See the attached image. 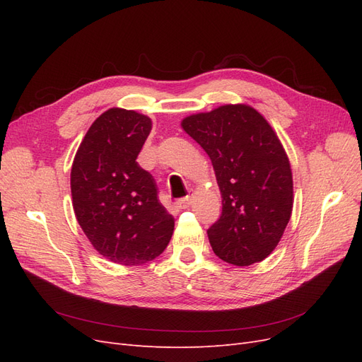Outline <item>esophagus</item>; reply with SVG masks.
I'll return each mask as SVG.
<instances>
[{"instance_id":"1","label":"esophagus","mask_w":362,"mask_h":362,"mask_svg":"<svg viewBox=\"0 0 362 362\" xmlns=\"http://www.w3.org/2000/svg\"><path fill=\"white\" fill-rule=\"evenodd\" d=\"M190 204H192L190 196H185V198H181V199L177 201V208H178V210H187Z\"/></svg>"}]
</instances>
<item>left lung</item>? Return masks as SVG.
Here are the masks:
<instances>
[{
	"label": "left lung",
	"instance_id": "obj_1",
	"mask_svg": "<svg viewBox=\"0 0 362 362\" xmlns=\"http://www.w3.org/2000/svg\"><path fill=\"white\" fill-rule=\"evenodd\" d=\"M181 127L210 157L222 194V214L206 231L214 254L233 266L267 258L293 210L291 168L276 133L246 104L187 116Z\"/></svg>",
	"mask_w": 362,
	"mask_h": 362
}]
</instances>
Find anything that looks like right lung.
Instances as JSON below:
<instances>
[{"label": "right lung", "instance_id": "right-lung-1", "mask_svg": "<svg viewBox=\"0 0 362 362\" xmlns=\"http://www.w3.org/2000/svg\"><path fill=\"white\" fill-rule=\"evenodd\" d=\"M151 128L145 115L110 108L90 125L72 163L76 221L103 257L124 266L157 258L173 234L154 178L136 161Z\"/></svg>", "mask_w": 362, "mask_h": 362}]
</instances>
